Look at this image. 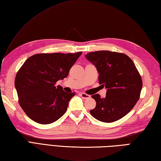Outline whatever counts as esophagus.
Instances as JSON below:
<instances>
[{"instance_id":"obj_1","label":"esophagus","mask_w":161,"mask_h":161,"mask_svg":"<svg viewBox=\"0 0 161 161\" xmlns=\"http://www.w3.org/2000/svg\"><path fill=\"white\" fill-rule=\"evenodd\" d=\"M80 96L82 97L83 99H85V100H86V99H88V98L91 97V96H90L89 95H88L86 93H80Z\"/></svg>"}]
</instances>
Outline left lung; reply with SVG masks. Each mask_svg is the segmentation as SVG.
Listing matches in <instances>:
<instances>
[{
    "mask_svg": "<svg viewBox=\"0 0 161 161\" xmlns=\"http://www.w3.org/2000/svg\"><path fill=\"white\" fill-rule=\"evenodd\" d=\"M85 57L96 67L99 84L107 88L104 98L99 94L92 95L96 107L90 114L103 122L118 120L139 100L142 87L141 75L131 58L125 54L102 50L88 53Z\"/></svg>",
    "mask_w": 161,
    "mask_h": 161,
    "instance_id": "8db88e82",
    "label": "left lung"
}]
</instances>
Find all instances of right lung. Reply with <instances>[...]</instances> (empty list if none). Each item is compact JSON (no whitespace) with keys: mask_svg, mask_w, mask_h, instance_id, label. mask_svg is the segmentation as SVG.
Here are the masks:
<instances>
[{"mask_svg":"<svg viewBox=\"0 0 161 161\" xmlns=\"http://www.w3.org/2000/svg\"><path fill=\"white\" fill-rule=\"evenodd\" d=\"M81 53L36 54L20 68L14 81L19 103L33 121L50 124L66 113L75 93H66L56 83L68 76Z\"/></svg>","mask_w":161,"mask_h":161,"instance_id":"obj_1","label":"right lung"}]
</instances>
